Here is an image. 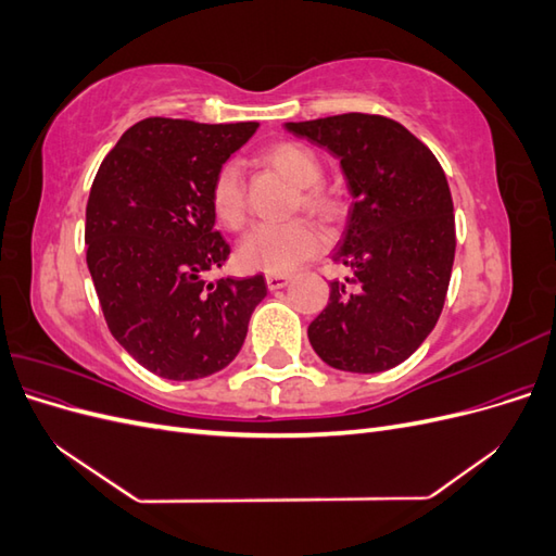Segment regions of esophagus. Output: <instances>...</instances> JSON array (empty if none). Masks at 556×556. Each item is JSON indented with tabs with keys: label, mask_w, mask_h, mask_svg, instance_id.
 Wrapping results in <instances>:
<instances>
[{
	"label": "esophagus",
	"mask_w": 556,
	"mask_h": 556,
	"mask_svg": "<svg viewBox=\"0 0 556 556\" xmlns=\"http://www.w3.org/2000/svg\"><path fill=\"white\" fill-rule=\"evenodd\" d=\"M288 282H290V276H285V274H268L266 276V288L268 290H280Z\"/></svg>",
	"instance_id": "1"
}]
</instances>
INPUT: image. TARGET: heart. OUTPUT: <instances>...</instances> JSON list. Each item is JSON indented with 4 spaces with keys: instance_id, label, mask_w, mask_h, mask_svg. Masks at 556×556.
<instances>
[{
    "instance_id": "heart-1",
    "label": "heart",
    "mask_w": 556,
    "mask_h": 556,
    "mask_svg": "<svg viewBox=\"0 0 556 556\" xmlns=\"http://www.w3.org/2000/svg\"><path fill=\"white\" fill-rule=\"evenodd\" d=\"M262 160L299 188L296 206L323 220H336L343 213V199L323 185V162L311 148L296 141L271 143ZM211 206L217 220L229 229H239L245 220V180L237 160H227L211 180ZM325 248V237L306 220L262 223L252 227L241 245L239 260L245 268L264 274H290L315 257Z\"/></svg>"
}]
</instances>
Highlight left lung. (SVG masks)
I'll return each instance as SVG.
<instances>
[{"mask_svg": "<svg viewBox=\"0 0 556 556\" xmlns=\"http://www.w3.org/2000/svg\"><path fill=\"white\" fill-rule=\"evenodd\" d=\"M341 160L352 206L331 264L350 276L308 327L325 364L380 374L408 359L445 304L454 208L443 166L392 117L343 113L285 125Z\"/></svg>", "mask_w": 556, "mask_h": 556, "instance_id": "8db88e82", "label": "left lung"}]
</instances>
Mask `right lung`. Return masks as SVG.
Masks as SVG:
<instances>
[{
  "mask_svg": "<svg viewBox=\"0 0 556 556\" xmlns=\"http://www.w3.org/2000/svg\"><path fill=\"white\" fill-rule=\"evenodd\" d=\"M257 123L146 117L104 157L86 208L88 268L113 339L166 380L213 376L239 355L264 276L208 280L229 243L211 180Z\"/></svg>",
  "mask_w": 556,
  "mask_h": 556,
  "instance_id": "right-lung-1",
  "label": "right lung"
}]
</instances>
